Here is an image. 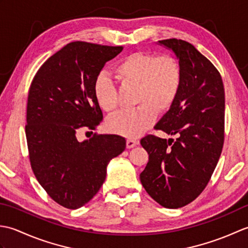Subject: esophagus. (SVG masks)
<instances>
[{"instance_id": "1", "label": "esophagus", "mask_w": 248, "mask_h": 248, "mask_svg": "<svg viewBox=\"0 0 248 248\" xmlns=\"http://www.w3.org/2000/svg\"><path fill=\"white\" fill-rule=\"evenodd\" d=\"M136 145H139V140L134 139H128L127 140V148H133Z\"/></svg>"}]
</instances>
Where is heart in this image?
<instances>
[{
  "mask_svg": "<svg viewBox=\"0 0 248 248\" xmlns=\"http://www.w3.org/2000/svg\"><path fill=\"white\" fill-rule=\"evenodd\" d=\"M114 75L123 84L135 85V102L131 110H124L108 118L109 132L136 138L155 121V113L165 112L175 102L182 82L179 62L168 54L156 56L147 52H133L124 56L114 67ZM93 96L107 113L117 108V91L107 75H100L93 84Z\"/></svg>",
  "mask_w": 248,
  "mask_h": 248,
  "instance_id": "heart-1",
  "label": "heart"
}]
</instances>
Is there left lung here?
<instances>
[{
	"label": "left lung",
	"mask_w": 248,
	"mask_h": 248,
	"mask_svg": "<svg viewBox=\"0 0 248 248\" xmlns=\"http://www.w3.org/2000/svg\"><path fill=\"white\" fill-rule=\"evenodd\" d=\"M159 44L177 56L182 82L155 128L178 139L140 140L149 160L140 178L157 203L177 209L199 196L217 167L224 145L225 89L218 70L193 45L176 38Z\"/></svg>",
	"instance_id": "8db88e82"
}]
</instances>
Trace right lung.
Returning <instances> with one entry per match:
<instances>
[{"instance_id": "obj_1", "label": "right lung", "mask_w": 248, "mask_h": 248, "mask_svg": "<svg viewBox=\"0 0 248 248\" xmlns=\"http://www.w3.org/2000/svg\"><path fill=\"white\" fill-rule=\"evenodd\" d=\"M123 49L73 41L46 60L31 81L25 125L31 166L49 196L67 209L83 207L98 193L109 161L125 149V140L115 134L77 140L80 129L94 130L102 121L93 84Z\"/></svg>"}]
</instances>
